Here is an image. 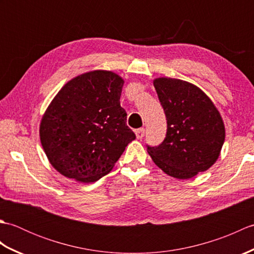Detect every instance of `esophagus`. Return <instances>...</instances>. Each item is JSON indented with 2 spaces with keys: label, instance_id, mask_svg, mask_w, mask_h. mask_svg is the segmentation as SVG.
Listing matches in <instances>:
<instances>
[{
  "label": "esophagus",
  "instance_id": "34e87169",
  "mask_svg": "<svg viewBox=\"0 0 254 254\" xmlns=\"http://www.w3.org/2000/svg\"><path fill=\"white\" fill-rule=\"evenodd\" d=\"M135 135H136V138L138 139H142L145 135V128H138V130L135 131Z\"/></svg>",
  "mask_w": 254,
  "mask_h": 254
}]
</instances>
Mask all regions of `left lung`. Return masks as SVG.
Instances as JSON below:
<instances>
[{"mask_svg": "<svg viewBox=\"0 0 254 254\" xmlns=\"http://www.w3.org/2000/svg\"><path fill=\"white\" fill-rule=\"evenodd\" d=\"M154 87L167 118L159 146H147L154 163L170 177L190 179L210 168L225 142L223 118L209 97L186 80L158 77Z\"/></svg>", "mask_w": 254, "mask_h": 254, "instance_id": "8db88e82", "label": "left lung"}]
</instances>
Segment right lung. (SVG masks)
I'll return each instance as SVG.
<instances>
[{
  "mask_svg": "<svg viewBox=\"0 0 254 254\" xmlns=\"http://www.w3.org/2000/svg\"><path fill=\"white\" fill-rule=\"evenodd\" d=\"M124 80L96 69L72 78L59 90L40 122V141L58 172L89 183L109 174L135 139L120 106Z\"/></svg>",
  "mask_w": 254,
  "mask_h": 254,
  "instance_id": "1",
  "label": "right lung"
}]
</instances>
